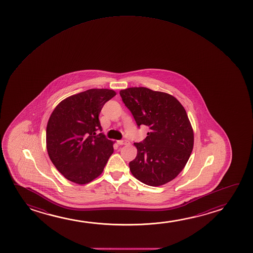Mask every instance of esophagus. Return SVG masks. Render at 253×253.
Listing matches in <instances>:
<instances>
[{"mask_svg": "<svg viewBox=\"0 0 253 253\" xmlns=\"http://www.w3.org/2000/svg\"><path fill=\"white\" fill-rule=\"evenodd\" d=\"M117 142H118V144H119V145H127V144L129 143L128 140H126V139H124V140H118Z\"/></svg>", "mask_w": 253, "mask_h": 253, "instance_id": "obj_1", "label": "esophagus"}]
</instances>
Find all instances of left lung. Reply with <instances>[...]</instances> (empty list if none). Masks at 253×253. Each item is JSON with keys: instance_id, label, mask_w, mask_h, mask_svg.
<instances>
[{"instance_id": "8db88e82", "label": "left lung", "mask_w": 253, "mask_h": 253, "mask_svg": "<svg viewBox=\"0 0 253 253\" xmlns=\"http://www.w3.org/2000/svg\"><path fill=\"white\" fill-rule=\"evenodd\" d=\"M120 96L139 128H150L142 142L134 143L137 155L129 163L130 172L152 187L169 182L183 169L194 147L187 112L175 97L145 87L120 90Z\"/></svg>"}]
</instances>
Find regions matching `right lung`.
<instances>
[{"mask_svg": "<svg viewBox=\"0 0 253 253\" xmlns=\"http://www.w3.org/2000/svg\"><path fill=\"white\" fill-rule=\"evenodd\" d=\"M114 90L90 89L61 101L46 126L50 159L67 180L86 184L99 176L113 153V142L102 131L99 113Z\"/></svg>", "mask_w": 253, "mask_h": 253, "instance_id": "add662e5", "label": "right lung"}]
</instances>
